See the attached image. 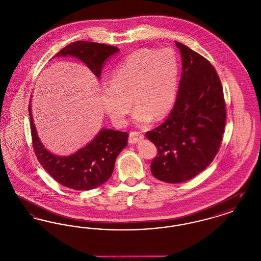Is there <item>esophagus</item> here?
<instances>
[{
    "mask_svg": "<svg viewBox=\"0 0 261 261\" xmlns=\"http://www.w3.org/2000/svg\"><path fill=\"white\" fill-rule=\"evenodd\" d=\"M144 138V135L142 132H137V131H132L130 132L129 135V143L130 144H136L139 141H141Z\"/></svg>",
    "mask_w": 261,
    "mask_h": 261,
    "instance_id": "1",
    "label": "esophagus"
}]
</instances>
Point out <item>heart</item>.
I'll return each instance as SVG.
<instances>
[{
    "instance_id": "b5f03b06",
    "label": "heart",
    "mask_w": 261,
    "mask_h": 261,
    "mask_svg": "<svg viewBox=\"0 0 261 261\" xmlns=\"http://www.w3.org/2000/svg\"><path fill=\"white\" fill-rule=\"evenodd\" d=\"M179 62L167 48L140 49L119 62L112 71V82L100 89V102L116 124L123 125L132 108L134 119L147 125L173 108L177 95Z\"/></svg>"
}]
</instances>
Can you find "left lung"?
Instances as JSON below:
<instances>
[{"label": "left lung", "mask_w": 261, "mask_h": 261, "mask_svg": "<svg viewBox=\"0 0 261 261\" xmlns=\"http://www.w3.org/2000/svg\"><path fill=\"white\" fill-rule=\"evenodd\" d=\"M182 57V75L173 110L146 133L156 149L152 175L166 183H182L203 171L217 154L226 124L222 84L205 58L175 42Z\"/></svg>", "instance_id": "1"}]
</instances>
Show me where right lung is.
Returning a JSON list of instances; mask_svg holds the SVG:
<instances>
[{
  "label": "right lung",
  "mask_w": 261,
  "mask_h": 261,
  "mask_svg": "<svg viewBox=\"0 0 261 261\" xmlns=\"http://www.w3.org/2000/svg\"><path fill=\"white\" fill-rule=\"evenodd\" d=\"M119 49L114 46L95 42L76 41L56 56H72L84 63L99 77L106 60ZM55 56V57H56ZM32 146L38 162L50 176L62 186L88 191L106 183L112 176L115 160L127 146L128 133L112 129H102L86 147L69 156H58L44 148L38 138L33 123L30 103L28 107Z\"/></svg>",
  "instance_id": "right-lung-1"
}]
</instances>
